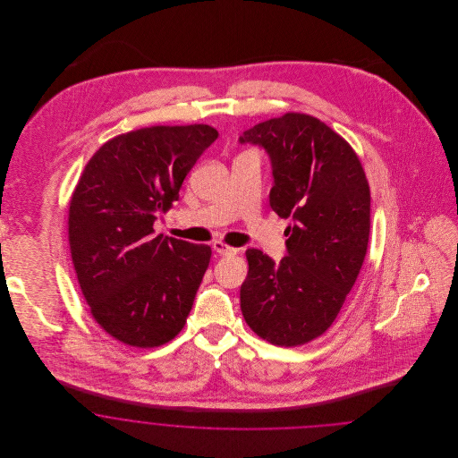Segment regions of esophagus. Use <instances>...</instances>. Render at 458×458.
I'll use <instances>...</instances> for the list:
<instances>
[{
	"mask_svg": "<svg viewBox=\"0 0 458 458\" xmlns=\"http://www.w3.org/2000/svg\"><path fill=\"white\" fill-rule=\"evenodd\" d=\"M213 249H215V252L219 254V256H233V254H237V249H233V247L223 243V242H215Z\"/></svg>",
	"mask_w": 458,
	"mask_h": 458,
	"instance_id": "esophagus-1",
	"label": "esophagus"
}]
</instances>
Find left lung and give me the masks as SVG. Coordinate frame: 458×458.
<instances>
[{"mask_svg": "<svg viewBox=\"0 0 458 458\" xmlns=\"http://www.w3.org/2000/svg\"><path fill=\"white\" fill-rule=\"evenodd\" d=\"M240 142L267 151L271 209L293 221L284 230L288 256L278 264L258 249L245 252L240 309L262 340L305 345L333 325L366 259L369 182L349 142L305 113L261 122Z\"/></svg>", "mask_w": 458, "mask_h": 458, "instance_id": "8db88e82", "label": "left lung"}]
</instances>
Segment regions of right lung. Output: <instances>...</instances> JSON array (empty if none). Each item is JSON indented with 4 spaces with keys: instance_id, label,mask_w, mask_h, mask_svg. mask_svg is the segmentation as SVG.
<instances>
[{
    "instance_id": "obj_1",
    "label": "right lung",
    "mask_w": 458,
    "mask_h": 458,
    "mask_svg": "<svg viewBox=\"0 0 458 458\" xmlns=\"http://www.w3.org/2000/svg\"><path fill=\"white\" fill-rule=\"evenodd\" d=\"M218 131L154 125L120 133L89 159L68 208V243L96 323L135 349L168 344L182 331L211 247L154 235L183 178Z\"/></svg>"
}]
</instances>
